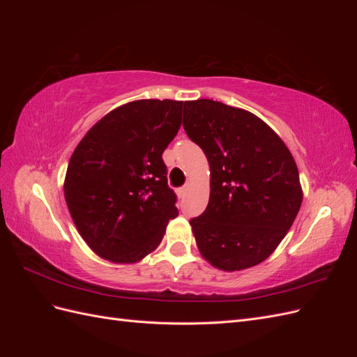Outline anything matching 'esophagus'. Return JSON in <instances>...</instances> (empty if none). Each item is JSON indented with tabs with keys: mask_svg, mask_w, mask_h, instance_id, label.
Wrapping results in <instances>:
<instances>
[{
	"mask_svg": "<svg viewBox=\"0 0 357 357\" xmlns=\"http://www.w3.org/2000/svg\"><path fill=\"white\" fill-rule=\"evenodd\" d=\"M185 193H186V188H180V189H177V197H178V199H181L183 197H185Z\"/></svg>",
	"mask_w": 357,
	"mask_h": 357,
	"instance_id": "obj_1",
	"label": "esophagus"
}]
</instances>
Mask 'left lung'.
<instances>
[{
	"label": "left lung",
	"instance_id": "1",
	"mask_svg": "<svg viewBox=\"0 0 357 357\" xmlns=\"http://www.w3.org/2000/svg\"><path fill=\"white\" fill-rule=\"evenodd\" d=\"M183 128L210 164V199L190 220L205 261L223 271L264 262L302 204L290 150L262 119L213 100L186 101Z\"/></svg>",
	"mask_w": 357,
	"mask_h": 357
}]
</instances>
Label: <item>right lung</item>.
Listing matches in <instances>:
<instances>
[{
	"label": "right lung",
	"mask_w": 357,
	"mask_h": 357,
	"mask_svg": "<svg viewBox=\"0 0 357 357\" xmlns=\"http://www.w3.org/2000/svg\"><path fill=\"white\" fill-rule=\"evenodd\" d=\"M183 101L138 100L96 122L75 147L63 195L82 238L102 259L135 264L177 218L162 153L181 125Z\"/></svg>",
	"instance_id": "1"
}]
</instances>
